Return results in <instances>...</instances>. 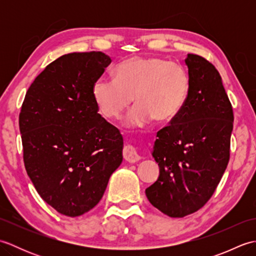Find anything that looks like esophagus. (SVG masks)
Here are the masks:
<instances>
[{
	"label": "esophagus",
	"mask_w": 256,
	"mask_h": 256,
	"mask_svg": "<svg viewBox=\"0 0 256 256\" xmlns=\"http://www.w3.org/2000/svg\"><path fill=\"white\" fill-rule=\"evenodd\" d=\"M123 157L124 160L128 162H135L140 160V155L138 154L136 150L132 145H125L123 148Z\"/></svg>",
	"instance_id": "esophagus-1"
}]
</instances>
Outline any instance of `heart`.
<instances>
[{
  "label": "heart",
  "mask_w": 256,
  "mask_h": 256,
  "mask_svg": "<svg viewBox=\"0 0 256 256\" xmlns=\"http://www.w3.org/2000/svg\"><path fill=\"white\" fill-rule=\"evenodd\" d=\"M190 77L182 64L160 57L136 56L120 62L116 78L100 77L92 86V98L106 118H118L138 103L125 121L132 128H143L152 120L165 123L175 118L190 94Z\"/></svg>",
  "instance_id": "b5f03b06"
}]
</instances>
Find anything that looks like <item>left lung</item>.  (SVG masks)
Instances as JSON below:
<instances>
[{"instance_id": "left-lung-1", "label": "left lung", "mask_w": 256, "mask_h": 256, "mask_svg": "<svg viewBox=\"0 0 256 256\" xmlns=\"http://www.w3.org/2000/svg\"><path fill=\"white\" fill-rule=\"evenodd\" d=\"M184 62L190 94L180 113L157 132L152 155L160 177L145 190L150 202L172 218L198 211L214 194L230 160L234 120L214 64L194 54Z\"/></svg>"}]
</instances>
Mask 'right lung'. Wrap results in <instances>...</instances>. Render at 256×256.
Masks as SVG:
<instances>
[{"label":"right lung","instance_id":"add662e5","mask_svg":"<svg viewBox=\"0 0 256 256\" xmlns=\"http://www.w3.org/2000/svg\"><path fill=\"white\" fill-rule=\"evenodd\" d=\"M111 62L101 52L59 57L32 81L22 104L27 175L42 200L67 216L98 204L123 160L122 135L92 98V86Z\"/></svg>","mask_w":256,"mask_h":256}]
</instances>
